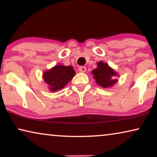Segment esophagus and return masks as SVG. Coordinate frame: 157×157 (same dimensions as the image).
<instances>
[{
	"mask_svg": "<svg viewBox=\"0 0 157 157\" xmlns=\"http://www.w3.org/2000/svg\"><path fill=\"white\" fill-rule=\"evenodd\" d=\"M78 71L80 72L84 73V72L86 71V68L85 66H81V67L78 68Z\"/></svg>",
	"mask_w": 157,
	"mask_h": 157,
	"instance_id": "esophagus-1",
	"label": "esophagus"
}]
</instances>
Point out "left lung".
<instances>
[{
  "label": "left lung",
  "instance_id": "1",
  "mask_svg": "<svg viewBox=\"0 0 157 157\" xmlns=\"http://www.w3.org/2000/svg\"><path fill=\"white\" fill-rule=\"evenodd\" d=\"M94 78L100 86L103 88H109L117 82L116 77L117 73L112 69L106 63L100 61L97 63V68L92 71Z\"/></svg>",
  "mask_w": 157,
  "mask_h": 157
}]
</instances>
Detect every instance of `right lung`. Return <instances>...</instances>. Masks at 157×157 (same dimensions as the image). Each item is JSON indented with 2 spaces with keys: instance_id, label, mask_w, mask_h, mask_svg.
Here are the masks:
<instances>
[{
  "instance_id": "add662e5",
  "label": "right lung",
  "mask_w": 157,
  "mask_h": 157,
  "mask_svg": "<svg viewBox=\"0 0 157 157\" xmlns=\"http://www.w3.org/2000/svg\"><path fill=\"white\" fill-rule=\"evenodd\" d=\"M76 74L71 66H55L44 73L43 78L52 92L63 88Z\"/></svg>"
}]
</instances>
